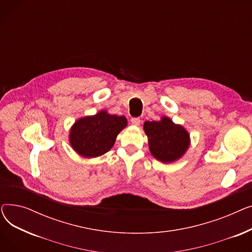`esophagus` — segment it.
<instances>
[{"instance_id":"esophagus-1","label":"esophagus","mask_w":252,"mask_h":252,"mask_svg":"<svg viewBox=\"0 0 252 252\" xmlns=\"http://www.w3.org/2000/svg\"><path fill=\"white\" fill-rule=\"evenodd\" d=\"M130 123L134 126H139L141 124V119L139 117H133L130 119Z\"/></svg>"}]
</instances>
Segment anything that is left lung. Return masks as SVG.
<instances>
[{"mask_svg": "<svg viewBox=\"0 0 252 252\" xmlns=\"http://www.w3.org/2000/svg\"><path fill=\"white\" fill-rule=\"evenodd\" d=\"M143 127L148 137L150 153L158 161L175 162L186 154L190 147L188 130L167 116H161L158 122H145Z\"/></svg>", "mask_w": 252, "mask_h": 252, "instance_id": "1", "label": "left lung"}]
</instances>
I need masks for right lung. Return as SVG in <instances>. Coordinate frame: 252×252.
I'll use <instances>...</instances> for the list:
<instances>
[{"label":"right lung","mask_w":252,"mask_h":252,"mask_svg":"<svg viewBox=\"0 0 252 252\" xmlns=\"http://www.w3.org/2000/svg\"><path fill=\"white\" fill-rule=\"evenodd\" d=\"M126 126V116L101 110L77 119L69 129V144L82 157L95 158L113 147L117 135Z\"/></svg>","instance_id":"1"}]
</instances>
